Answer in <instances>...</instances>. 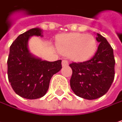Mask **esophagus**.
Returning a JSON list of instances; mask_svg holds the SVG:
<instances>
[{"mask_svg": "<svg viewBox=\"0 0 122 122\" xmlns=\"http://www.w3.org/2000/svg\"><path fill=\"white\" fill-rule=\"evenodd\" d=\"M62 66H69V61L66 60H63L62 61Z\"/></svg>", "mask_w": 122, "mask_h": 122, "instance_id": "obj_1", "label": "esophagus"}]
</instances>
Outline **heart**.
I'll list each match as a JSON object with an SVG mask.
<instances>
[{
    "mask_svg": "<svg viewBox=\"0 0 122 122\" xmlns=\"http://www.w3.org/2000/svg\"><path fill=\"white\" fill-rule=\"evenodd\" d=\"M58 47L64 53H70L76 61H84L95 53L97 45L93 36L73 33L64 36L58 42Z\"/></svg>",
    "mask_w": 122,
    "mask_h": 122,
    "instance_id": "b5f03b06",
    "label": "heart"
}]
</instances>
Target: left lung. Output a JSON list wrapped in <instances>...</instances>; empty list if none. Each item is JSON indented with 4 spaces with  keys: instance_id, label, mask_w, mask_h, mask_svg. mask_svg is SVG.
<instances>
[{
    "instance_id": "1",
    "label": "left lung",
    "mask_w": 122,
    "mask_h": 122,
    "mask_svg": "<svg viewBox=\"0 0 122 122\" xmlns=\"http://www.w3.org/2000/svg\"><path fill=\"white\" fill-rule=\"evenodd\" d=\"M99 43L94 56L80 63H71L70 86L75 94L92 100L104 95L114 79L115 60L113 48L107 39L97 33Z\"/></svg>"
}]
</instances>
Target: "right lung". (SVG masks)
Here are the masks:
<instances>
[{"mask_svg": "<svg viewBox=\"0 0 122 122\" xmlns=\"http://www.w3.org/2000/svg\"><path fill=\"white\" fill-rule=\"evenodd\" d=\"M33 36H43L42 30L35 28L19 35L10 47L7 61L8 81L13 91L28 99L43 97L51 77L62 68L61 60L42 61L29 52L28 41Z\"/></svg>", "mask_w": 122, "mask_h": 122, "instance_id": "obj_1", "label": "right lung"}]
</instances>
